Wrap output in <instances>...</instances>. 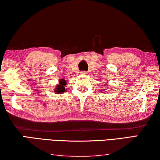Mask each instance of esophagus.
Listing matches in <instances>:
<instances>
[{"mask_svg": "<svg viewBox=\"0 0 160 160\" xmlns=\"http://www.w3.org/2000/svg\"><path fill=\"white\" fill-rule=\"evenodd\" d=\"M81 73H82V74H83V75H85V74H87V72H84V71H82V72H81Z\"/></svg>", "mask_w": 160, "mask_h": 160, "instance_id": "obj_1", "label": "esophagus"}]
</instances>
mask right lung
Wrapping results in <instances>:
<instances>
[{
  "instance_id": "add662e5",
  "label": "right lung",
  "mask_w": 160,
  "mask_h": 160,
  "mask_svg": "<svg viewBox=\"0 0 160 160\" xmlns=\"http://www.w3.org/2000/svg\"><path fill=\"white\" fill-rule=\"evenodd\" d=\"M59 82H60V83H59L60 84L58 85V86H56V89H55V92L56 93H58V94H63V92H66L65 86L66 84V82L65 80L61 79Z\"/></svg>"
}]
</instances>
